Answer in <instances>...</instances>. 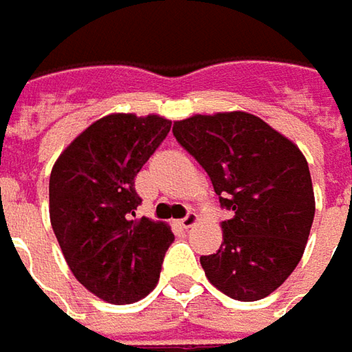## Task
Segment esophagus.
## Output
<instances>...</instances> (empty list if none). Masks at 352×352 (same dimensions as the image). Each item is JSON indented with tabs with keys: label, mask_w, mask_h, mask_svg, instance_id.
<instances>
[{
	"label": "esophagus",
	"mask_w": 352,
	"mask_h": 352,
	"mask_svg": "<svg viewBox=\"0 0 352 352\" xmlns=\"http://www.w3.org/2000/svg\"><path fill=\"white\" fill-rule=\"evenodd\" d=\"M197 222H199V216H197L195 212H188L187 216H185V218H183V220L179 222V224L183 226L185 230H188V228H192V226L197 224Z\"/></svg>",
	"instance_id": "obj_1"
}]
</instances>
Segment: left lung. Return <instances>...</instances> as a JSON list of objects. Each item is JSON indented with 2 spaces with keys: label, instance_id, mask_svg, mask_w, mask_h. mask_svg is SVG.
Masks as SVG:
<instances>
[{
  "label": "left lung",
  "instance_id": "8db88e82",
  "mask_svg": "<svg viewBox=\"0 0 352 352\" xmlns=\"http://www.w3.org/2000/svg\"><path fill=\"white\" fill-rule=\"evenodd\" d=\"M173 134L234 214L222 222L220 249L200 257L206 278L234 300L269 296L302 259L316 214L304 153L243 111L175 120Z\"/></svg>",
  "mask_w": 352,
  "mask_h": 352
}]
</instances>
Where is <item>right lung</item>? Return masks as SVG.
Wrapping results in <instances>:
<instances>
[{
	"mask_svg": "<svg viewBox=\"0 0 352 352\" xmlns=\"http://www.w3.org/2000/svg\"><path fill=\"white\" fill-rule=\"evenodd\" d=\"M171 128L160 115L113 113L85 128L56 160L50 224L69 271L109 304L152 292L173 232L136 208L134 177Z\"/></svg>",
	"mask_w": 352,
	"mask_h": 352,
	"instance_id": "obj_1",
	"label": "right lung"
}]
</instances>
